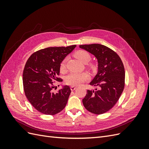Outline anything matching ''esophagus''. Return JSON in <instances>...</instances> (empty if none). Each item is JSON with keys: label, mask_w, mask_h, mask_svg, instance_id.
Wrapping results in <instances>:
<instances>
[{"label": "esophagus", "mask_w": 149, "mask_h": 149, "mask_svg": "<svg viewBox=\"0 0 149 149\" xmlns=\"http://www.w3.org/2000/svg\"><path fill=\"white\" fill-rule=\"evenodd\" d=\"M70 88H71V91H74V90H75L76 89V86H71Z\"/></svg>", "instance_id": "esophagus-1"}]
</instances>
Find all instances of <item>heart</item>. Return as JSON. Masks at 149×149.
<instances>
[{"label": "heart", "instance_id": "b5f03b06", "mask_svg": "<svg viewBox=\"0 0 149 149\" xmlns=\"http://www.w3.org/2000/svg\"><path fill=\"white\" fill-rule=\"evenodd\" d=\"M74 56L84 63H86L91 60V55L89 52L83 50V49H80V50L76 52ZM66 60L67 58H65L61 62L60 70L61 71H64L65 70ZM88 78L89 74L87 73H71L66 76L65 81L68 84L77 86L82 84L88 80Z\"/></svg>", "mask_w": 149, "mask_h": 149}]
</instances>
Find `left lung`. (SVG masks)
Returning a JSON list of instances; mask_svg holds the SVG:
<instances>
[{"label":"left lung","mask_w":149,"mask_h":149,"mask_svg":"<svg viewBox=\"0 0 149 149\" xmlns=\"http://www.w3.org/2000/svg\"><path fill=\"white\" fill-rule=\"evenodd\" d=\"M93 55L97 60V73L90 85L98 86L87 90L83 100L84 107L93 114H101L110 110L118 102L125 84V70L119 55L101 44L79 45Z\"/></svg>","instance_id":"obj_1"}]
</instances>
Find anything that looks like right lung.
Wrapping results in <instances>:
<instances>
[{"label": "right lung", "instance_id": "obj_1", "mask_svg": "<svg viewBox=\"0 0 149 149\" xmlns=\"http://www.w3.org/2000/svg\"><path fill=\"white\" fill-rule=\"evenodd\" d=\"M76 47L74 45L40 49L26 61L23 73L24 92L31 104L41 113L55 115L65 107L71 89L68 86H63L54 93L53 81H63L57 78L61 62Z\"/></svg>", "mask_w": 149, "mask_h": 149}]
</instances>
